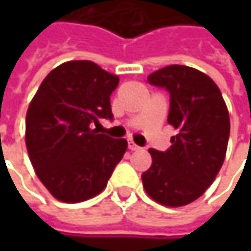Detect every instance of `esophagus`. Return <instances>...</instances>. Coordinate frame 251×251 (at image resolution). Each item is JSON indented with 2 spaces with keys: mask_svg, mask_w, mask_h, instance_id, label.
I'll list each match as a JSON object with an SVG mask.
<instances>
[{
  "mask_svg": "<svg viewBox=\"0 0 251 251\" xmlns=\"http://www.w3.org/2000/svg\"><path fill=\"white\" fill-rule=\"evenodd\" d=\"M128 150L131 151H140L141 150V147H138L135 142H132V141H128Z\"/></svg>",
  "mask_w": 251,
  "mask_h": 251,
  "instance_id": "esophagus-1",
  "label": "esophagus"
}]
</instances>
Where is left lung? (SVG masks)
<instances>
[{
	"label": "left lung",
	"instance_id": "8db88e82",
	"mask_svg": "<svg viewBox=\"0 0 251 251\" xmlns=\"http://www.w3.org/2000/svg\"><path fill=\"white\" fill-rule=\"evenodd\" d=\"M170 95L168 123L177 134L170 148H151V168L142 173L145 191L156 202L181 207L201 197L225 160L230 132L222 93L208 75L186 65H169L148 76Z\"/></svg>",
	"mask_w": 251,
	"mask_h": 251
}]
</instances>
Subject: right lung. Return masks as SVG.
Returning <instances> with one entry per match:
<instances>
[{"label": "right lung", "mask_w": 251, "mask_h": 251, "mask_svg": "<svg viewBox=\"0 0 251 251\" xmlns=\"http://www.w3.org/2000/svg\"><path fill=\"white\" fill-rule=\"evenodd\" d=\"M119 76L92 61H68L49 74L26 114V148L37 177L54 197L81 202L106 187L127 141L92 126L113 120Z\"/></svg>", "instance_id": "right-lung-1"}]
</instances>
